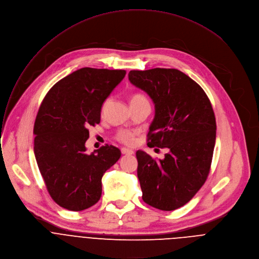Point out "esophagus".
Wrapping results in <instances>:
<instances>
[{
    "instance_id": "esophagus-1",
    "label": "esophagus",
    "mask_w": 259,
    "mask_h": 259,
    "mask_svg": "<svg viewBox=\"0 0 259 259\" xmlns=\"http://www.w3.org/2000/svg\"><path fill=\"white\" fill-rule=\"evenodd\" d=\"M121 153L124 155H132V154H134V151L131 149H127V148H121Z\"/></svg>"
}]
</instances>
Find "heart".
Masks as SVG:
<instances>
[{"mask_svg": "<svg viewBox=\"0 0 259 259\" xmlns=\"http://www.w3.org/2000/svg\"><path fill=\"white\" fill-rule=\"evenodd\" d=\"M141 102H148L147 98L144 95L134 94V95L131 96V99H130L131 105L138 104V103H141ZM105 106H106V103L103 105V109L105 108ZM115 138H116L117 141L123 143V144H125V145H133L135 143L136 135H135V133H132V132H128V131H119V132H117Z\"/></svg>", "mask_w": 259, "mask_h": 259, "instance_id": "obj_1", "label": "heart"}]
</instances>
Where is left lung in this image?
Segmentation results:
<instances>
[{
	"mask_svg": "<svg viewBox=\"0 0 259 259\" xmlns=\"http://www.w3.org/2000/svg\"><path fill=\"white\" fill-rule=\"evenodd\" d=\"M128 79L155 104L148 147L168 149L158 160L137 151L142 198L153 208L176 210L195 195L210 173L216 140L211 102L195 81L176 69L134 70Z\"/></svg>",
	"mask_w": 259,
	"mask_h": 259,
	"instance_id": "obj_1",
	"label": "left lung"
}]
</instances>
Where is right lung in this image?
I'll return each instance as SVG.
<instances>
[{
    "mask_svg": "<svg viewBox=\"0 0 259 259\" xmlns=\"http://www.w3.org/2000/svg\"><path fill=\"white\" fill-rule=\"evenodd\" d=\"M124 70L82 68L56 82L45 96L34 125V152L54 202L70 211L89 209L102 195V177L121 153L106 144L92 154L85 142L101 121L105 100Z\"/></svg>",
    "mask_w": 259,
    "mask_h": 259,
    "instance_id": "1",
    "label": "right lung"
}]
</instances>
